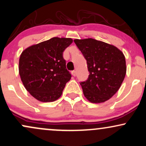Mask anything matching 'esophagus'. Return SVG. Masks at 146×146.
<instances>
[{
	"mask_svg": "<svg viewBox=\"0 0 146 146\" xmlns=\"http://www.w3.org/2000/svg\"><path fill=\"white\" fill-rule=\"evenodd\" d=\"M71 73H72V75H73V76H75V75H76V71H71Z\"/></svg>",
	"mask_w": 146,
	"mask_h": 146,
	"instance_id": "esophagus-1",
	"label": "esophagus"
}]
</instances>
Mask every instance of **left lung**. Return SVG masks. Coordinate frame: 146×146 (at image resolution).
<instances>
[{"mask_svg": "<svg viewBox=\"0 0 146 146\" xmlns=\"http://www.w3.org/2000/svg\"><path fill=\"white\" fill-rule=\"evenodd\" d=\"M86 60L89 75L81 82L84 96L92 103L111 98L121 86L126 66L123 53L116 46L93 38L74 40Z\"/></svg>", "mask_w": 146, "mask_h": 146, "instance_id": "8db88e82", "label": "left lung"}]
</instances>
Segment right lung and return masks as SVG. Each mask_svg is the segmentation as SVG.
Masks as SVG:
<instances>
[{"label":"right lung","mask_w":146,"mask_h":146,"mask_svg":"<svg viewBox=\"0 0 146 146\" xmlns=\"http://www.w3.org/2000/svg\"><path fill=\"white\" fill-rule=\"evenodd\" d=\"M72 42L71 38L55 37L32 45L21 53L20 76L25 88L36 100L53 102L62 95L71 78L63 52Z\"/></svg>","instance_id":"1"}]
</instances>
